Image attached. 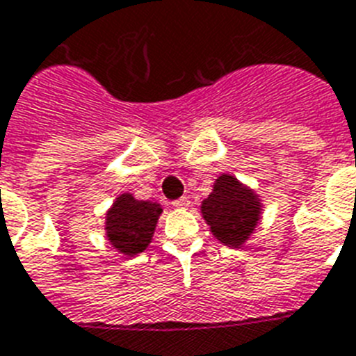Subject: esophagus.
<instances>
[{
    "instance_id": "1",
    "label": "esophagus",
    "mask_w": 356,
    "mask_h": 356,
    "mask_svg": "<svg viewBox=\"0 0 356 356\" xmlns=\"http://www.w3.org/2000/svg\"><path fill=\"white\" fill-rule=\"evenodd\" d=\"M173 207H175V208H188V207H190V201H188V197H181V199H177V201H173Z\"/></svg>"
}]
</instances>
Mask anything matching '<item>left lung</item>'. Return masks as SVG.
Masks as SVG:
<instances>
[{"mask_svg": "<svg viewBox=\"0 0 356 356\" xmlns=\"http://www.w3.org/2000/svg\"><path fill=\"white\" fill-rule=\"evenodd\" d=\"M263 203L256 190L232 173H221L201 203V216L219 243L241 248L261 221Z\"/></svg>", "mask_w": 356, "mask_h": 356, "instance_id": "8db88e82", "label": "left lung"}]
</instances>
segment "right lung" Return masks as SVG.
<instances>
[{
	"instance_id": "1",
	"label": "right lung",
	"mask_w": 356,
	"mask_h": 356,
	"mask_svg": "<svg viewBox=\"0 0 356 356\" xmlns=\"http://www.w3.org/2000/svg\"><path fill=\"white\" fill-rule=\"evenodd\" d=\"M163 213V204L140 201L133 193H120L106 212L104 230L109 245L126 258L144 252Z\"/></svg>"
}]
</instances>
